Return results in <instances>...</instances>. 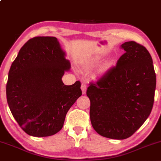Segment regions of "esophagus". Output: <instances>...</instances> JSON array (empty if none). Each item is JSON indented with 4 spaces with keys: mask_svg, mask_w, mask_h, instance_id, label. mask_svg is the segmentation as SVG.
Masks as SVG:
<instances>
[{
    "mask_svg": "<svg viewBox=\"0 0 161 161\" xmlns=\"http://www.w3.org/2000/svg\"><path fill=\"white\" fill-rule=\"evenodd\" d=\"M81 89H82V92L83 95H85V94L86 93L87 85L85 84V83H83V84H82V86H81Z\"/></svg>",
    "mask_w": 161,
    "mask_h": 161,
    "instance_id": "1",
    "label": "esophagus"
}]
</instances>
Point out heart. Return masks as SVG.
Masks as SVG:
<instances>
[{"label":"heart","instance_id":"heart-1","mask_svg":"<svg viewBox=\"0 0 161 161\" xmlns=\"http://www.w3.org/2000/svg\"><path fill=\"white\" fill-rule=\"evenodd\" d=\"M103 61V57H92V58L88 60V63H87V66L88 67H95V66L100 65L101 64V62ZM113 66V62L111 60H108L104 64V69L107 70L108 69H110V67Z\"/></svg>","mask_w":161,"mask_h":161}]
</instances>
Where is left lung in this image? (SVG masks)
<instances>
[{"mask_svg": "<svg viewBox=\"0 0 161 161\" xmlns=\"http://www.w3.org/2000/svg\"><path fill=\"white\" fill-rule=\"evenodd\" d=\"M120 47L124 53L116 66L90 83L86 92L94 129L104 137L119 140L130 137L147 119L156 88V74L147 50L132 41Z\"/></svg>", "mask_w": 161, "mask_h": 161, "instance_id": "1", "label": "left lung"}]
</instances>
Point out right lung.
<instances>
[{"mask_svg": "<svg viewBox=\"0 0 161 161\" xmlns=\"http://www.w3.org/2000/svg\"><path fill=\"white\" fill-rule=\"evenodd\" d=\"M55 37L38 36L21 47L13 62L7 83V100L14 119L28 135L46 137L63 128L68 110L82 95L81 83L66 86L62 77L69 71Z\"/></svg>", "mask_w": 161, "mask_h": 161, "instance_id": "1", "label": "right lung"}]
</instances>
